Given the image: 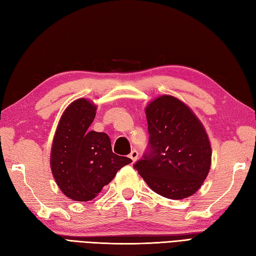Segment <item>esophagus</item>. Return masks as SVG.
I'll use <instances>...</instances> for the list:
<instances>
[{"label":"esophagus","mask_w":256,"mask_h":256,"mask_svg":"<svg viewBox=\"0 0 256 256\" xmlns=\"http://www.w3.org/2000/svg\"><path fill=\"white\" fill-rule=\"evenodd\" d=\"M138 152L136 150H133V151L130 153V158H131L133 162H135L138 160Z\"/></svg>","instance_id":"34e87169"}]
</instances>
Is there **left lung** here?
I'll return each instance as SVG.
<instances>
[{"instance_id":"left-lung-1","label":"left lung","mask_w":256,"mask_h":256,"mask_svg":"<svg viewBox=\"0 0 256 256\" xmlns=\"http://www.w3.org/2000/svg\"><path fill=\"white\" fill-rule=\"evenodd\" d=\"M145 113L148 146L135 170L164 198L191 196L211 168L212 150L204 126L188 105L171 95L155 98Z\"/></svg>"}]
</instances>
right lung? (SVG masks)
<instances>
[{
  "instance_id": "obj_1",
  "label": "right lung",
  "mask_w": 256,
  "mask_h": 256,
  "mask_svg": "<svg viewBox=\"0 0 256 256\" xmlns=\"http://www.w3.org/2000/svg\"><path fill=\"white\" fill-rule=\"evenodd\" d=\"M96 106L78 98L65 110L54 135L51 170L61 191L73 201L93 200L116 175L132 162L113 153L105 133L88 131Z\"/></svg>"
}]
</instances>
